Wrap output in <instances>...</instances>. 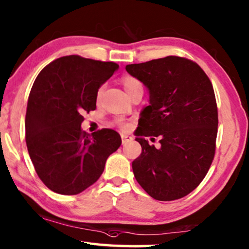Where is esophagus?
Returning a JSON list of instances; mask_svg holds the SVG:
<instances>
[{
  "label": "esophagus",
  "mask_w": 249,
  "mask_h": 249,
  "mask_svg": "<svg viewBox=\"0 0 249 249\" xmlns=\"http://www.w3.org/2000/svg\"><path fill=\"white\" fill-rule=\"evenodd\" d=\"M121 137H122V144H123V145L127 144L128 142H130V141L133 140V138L130 137V136H128V135H124V134H122Z\"/></svg>",
  "instance_id": "obj_1"
}]
</instances>
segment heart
<instances>
[{
    "instance_id": "1",
    "label": "heart",
    "mask_w": 249,
    "mask_h": 249,
    "mask_svg": "<svg viewBox=\"0 0 249 249\" xmlns=\"http://www.w3.org/2000/svg\"><path fill=\"white\" fill-rule=\"evenodd\" d=\"M122 82H123L124 89H125L126 92H129V91H132L134 89H136V88L142 87V83H141L140 80H138L137 78L133 77V75H124V77L122 78ZM102 90H103V88H100V89H99V91H98L99 96L101 95V93H102ZM115 122L121 126L122 128H124V129L128 128L129 125L126 123V122L123 119H117Z\"/></svg>"
}]
</instances>
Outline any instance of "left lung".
Returning <instances> with one entry per match:
<instances>
[{
    "mask_svg": "<svg viewBox=\"0 0 249 249\" xmlns=\"http://www.w3.org/2000/svg\"><path fill=\"white\" fill-rule=\"evenodd\" d=\"M126 71L149 91L135 138L142 146L132 163L135 178L155 200L181 199L204 179L215 154L218 120L212 83L199 65L177 56L127 65ZM145 137H158L160 148Z\"/></svg>",
    "mask_w": 249,
    "mask_h": 249,
    "instance_id": "left-lung-1",
    "label": "left lung"
}]
</instances>
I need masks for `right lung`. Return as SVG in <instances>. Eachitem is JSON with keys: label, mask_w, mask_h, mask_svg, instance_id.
<instances>
[{"label": "right lung", "mask_w": 249, "mask_h": 249, "mask_svg": "<svg viewBox=\"0 0 249 249\" xmlns=\"http://www.w3.org/2000/svg\"><path fill=\"white\" fill-rule=\"evenodd\" d=\"M119 69L115 62L71 54L40 71L29 93L25 132L29 157L50 190L73 196L100 178L120 134L103 128L88 134L82 113L94 111L100 87Z\"/></svg>", "instance_id": "obj_1"}]
</instances>
